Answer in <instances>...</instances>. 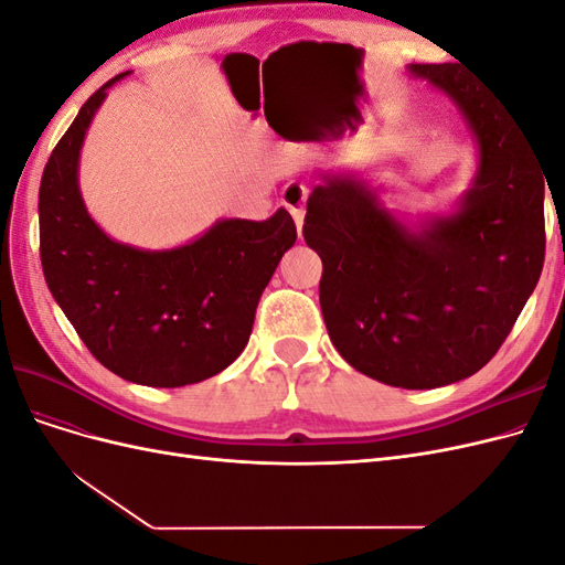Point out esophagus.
I'll return each mask as SVG.
<instances>
[{
	"mask_svg": "<svg viewBox=\"0 0 565 565\" xmlns=\"http://www.w3.org/2000/svg\"><path fill=\"white\" fill-rule=\"evenodd\" d=\"M285 207L292 214L295 224L299 228L301 235V226H303V216H306V188L297 185V183H289L287 191H285Z\"/></svg>",
	"mask_w": 565,
	"mask_h": 565,
	"instance_id": "34e87169",
	"label": "esophagus"
}]
</instances>
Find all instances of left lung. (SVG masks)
Segmentation results:
<instances>
[{"label":"left lung","instance_id":"1","mask_svg":"<svg viewBox=\"0 0 565 565\" xmlns=\"http://www.w3.org/2000/svg\"><path fill=\"white\" fill-rule=\"evenodd\" d=\"M409 71L446 92L481 164L457 214L413 233L363 181L324 177L306 202L303 241L322 262L320 309L334 349L388 386L471 377L514 328L544 264V181L516 115L457 63Z\"/></svg>","mask_w":565,"mask_h":565}]
</instances>
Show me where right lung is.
<instances>
[{"instance_id": "1", "label": "right lung", "mask_w": 565, "mask_h": 565, "mask_svg": "<svg viewBox=\"0 0 565 565\" xmlns=\"http://www.w3.org/2000/svg\"><path fill=\"white\" fill-rule=\"evenodd\" d=\"M96 89L61 136L40 183V256L49 292L96 361L134 384L174 388L226 370L249 341L259 297L297 226L287 210L266 221H218L167 252L119 245L84 207L77 162L106 89Z\"/></svg>"}]
</instances>
